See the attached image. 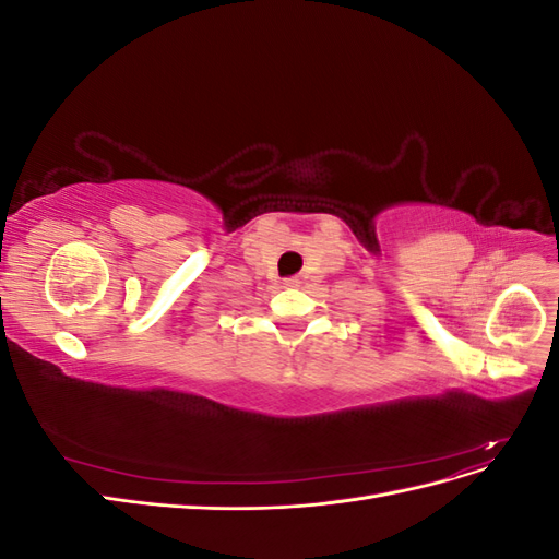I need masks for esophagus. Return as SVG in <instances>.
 <instances>
[{"instance_id":"esophagus-1","label":"esophagus","mask_w":559,"mask_h":559,"mask_svg":"<svg viewBox=\"0 0 559 559\" xmlns=\"http://www.w3.org/2000/svg\"><path fill=\"white\" fill-rule=\"evenodd\" d=\"M284 284L286 286H300V280L298 277H289V280H284Z\"/></svg>"}]
</instances>
